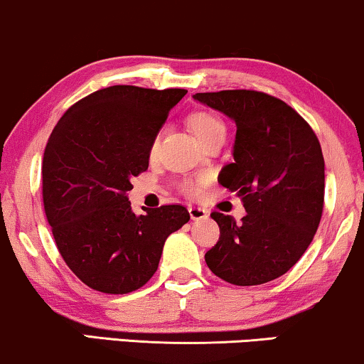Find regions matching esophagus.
<instances>
[{"label":"esophagus","mask_w":364,"mask_h":364,"mask_svg":"<svg viewBox=\"0 0 364 364\" xmlns=\"http://www.w3.org/2000/svg\"><path fill=\"white\" fill-rule=\"evenodd\" d=\"M190 216L191 220H205L208 218V210L200 208V206H190Z\"/></svg>","instance_id":"1"}]
</instances>
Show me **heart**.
Instances as JSON below:
<instances>
[{
  "instance_id": "b5f03b06",
  "label": "heart",
  "mask_w": 364,
  "mask_h": 364,
  "mask_svg": "<svg viewBox=\"0 0 364 364\" xmlns=\"http://www.w3.org/2000/svg\"><path fill=\"white\" fill-rule=\"evenodd\" d=\"M190 126L195 134L200 137L205 144L215 141V139H225V134H227V126L218 116L211 112H195L190 116ZM159 146V134L154 136V139L151 141L149 153L154 154L156 149ZM208 181V176L201 174V176H196L193 179H185L181 183V190L186 193V195H195L196 191H200L203 188L205 183Z\"/></svg>"
}]
</instances>
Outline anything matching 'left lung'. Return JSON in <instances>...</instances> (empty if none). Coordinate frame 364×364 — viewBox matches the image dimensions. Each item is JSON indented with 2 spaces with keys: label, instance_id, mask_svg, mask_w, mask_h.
<instances>
[{
  "label": "left lung",
  "instance_id": "obj_1",
  "mask_svg": "<svg viewBox=\"0 0 364 364\" xmlns=\"http://www.w3.org/2000/svg\"><path fill=\"white\" fill-rule=\"evenodd\" d=\"M237 124L233 163L218 183L237 191V223L213 211L220 238L205 254L216 277L259 285L280 277L311 245L324 208V158L312 127L284 100L259 90L195 94Z\"/></svg>",
  "mask_w": 364,
  "mask_h": 364
}]
</instances>
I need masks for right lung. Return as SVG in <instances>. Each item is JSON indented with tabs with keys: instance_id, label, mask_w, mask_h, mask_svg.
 Here are the masks:
<instances>
[{
	"instance_id": "right-lung-1",
	"label": "right lung",
	"mask_w": 364,
	"mask_h": 364,
	"mask_svg": "<svg viewBox=\"0 0 364 364\" xmlns=\"http://www.w3.org/2000/svg\"><path fill=\"white\" fill-rule=\"evenodd\" d=\"M185 89L112 85L75 102L48 137L41 195L68 269L104 294L137 291L153 277L166 238L188 223L181 205L136 215L126 193L149 166V146Z\"/></svg>"
}]
</instances>
